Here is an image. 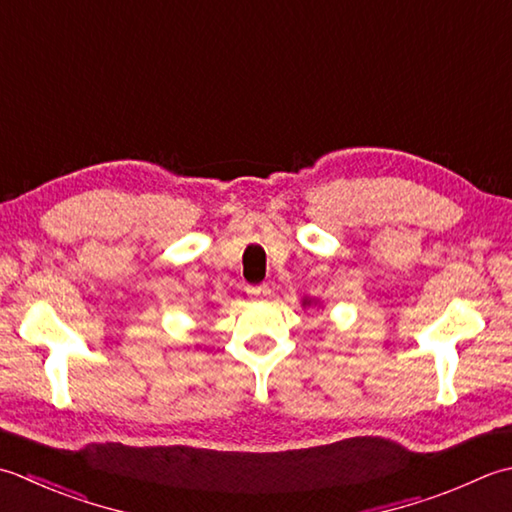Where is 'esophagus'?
Listing matches in <instances>:
<instances>
[{
	"label": "esophagus",
	"mask_w": 512,
	"mask_h": 512,
	"mask_svg": "<svg viewBox=\"0 0 512 512\" xmlns=\"http://www.w3.org/2000/svg\"><path fill=\"white\" fill-rule=\"evenodd\" d=\"M246 293H248L250 297H255V299H266V297L270 295V288H268V284L248 286V288H246Z\"/></svg>",
	"instance_id": "obj_1"
}]
</instances>
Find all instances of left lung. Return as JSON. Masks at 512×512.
Masks as SVG:
<instances>
[{
    "label": "left lung",
    "instance_id": "obj_1",
    "mask_svg": "<svg viewBox=\"0 0 512 512\" xmlns=\"http://www.w3.org/2000/svg\"><path fill=\"white\" fill-rule=\"evenodd\" d=\"M302 306L304 308H322V302H319V299H315V297H304Z\"/></svg>",
    "mask_w": 512,
    "mask_h": 512
}]
</instances>
